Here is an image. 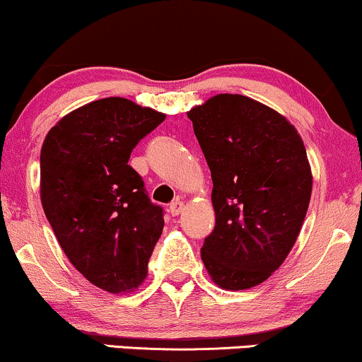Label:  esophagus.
<instances>
[{"mask_svg": "<svg viewBox=\"0 0 362 362\" xmlns=\"http://www.w3.org/2000/svg\"><path fill=\"white\" fill-rule=\"evenodd\" d=\"M182 211H185V202H182V201H175V202H171V204H170L171 216H180Z\"/></svg>", "mask_w": 362, "mask_h": 362, "instance_id": "1", "label": "esophagus"}]
</instances>
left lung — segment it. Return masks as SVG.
Masks as SVG:
<instances>
[{
	"label": "left lung",
	"mask_w": 362,
	"mask_h": 362,
	"mask_svg": "<svg viewBox=\"0 0 362 362\" xmlns=\"http://www.w3.org/2000/svg\"><path fill=\"white\" fill-rule=\"evenodd\" d=\"M212 177L216 226L201 259L224 290L265 281L293 249L313 176L296 128L274 108L219 93L187 112Z\"/></svg>",
	"instance_id": "obj_1"
}]
</instances>
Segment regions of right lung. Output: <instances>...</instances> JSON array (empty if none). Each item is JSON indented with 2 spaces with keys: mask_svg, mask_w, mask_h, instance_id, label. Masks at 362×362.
<instances>
[{
  "mask_svg": "<svg viewBox=\"0 0 362 362\" xmlns=\"http://www.w3.org/2000/svg\"><path fill=\"white\" fill-rule=\"evenodd\" d=\"M166 115L122 97L78 107L44 138L41 202L71 264L108 293L136 290L148 274L163 209L128 165Z\"/></svg>",
  "mask_w": 362,
  "mask_h": 362,
  "instance_id": "right-lung-1",
  "label": "right lung"
}]
</instances>
